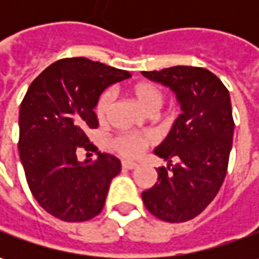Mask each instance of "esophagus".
<instances>
[{"mask_svg":"<svg viewBox=\"0 0 259 259\" xmlns=\"http://www.w3.org/2000/svg\"><path fill=\"white\" fill-rule=\"evenodd\" d=\"M122 167L126 168V170H134V168L138 167V164H137V163H133V161H122Z\"/></svg>","mask_w":259,"mask_h":259,"instance_id":"1","label":"esophagus"}]
</instances>
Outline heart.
<instances>
[{"label": "heart", "instance_id": "obj_1", "mask_svg": "<svg viewBox=\"0 0 259 259\" xmlns=\"http://www.w3.org/2000/svg\"><path fill=\"white\" fill-rule=\"evenodd\" d=\"M128 95L131 96V99L135 104L148 115L155 114L163 104V95L158 91V88L148 82H138L130 86ZM111 101L112 98L108 92L99 96L95 106V114L99 121H104L106 118L108 111L111 108ZM150 141L151 140L148 135H118L112 140V148L124 157H138L144 151L145 147L150 144Z\"/></svg>", "mask_w": 259, "mask_h": 259}]
</instances>
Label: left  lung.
<instances>
[{"label":"left lung","mask_w":259,"mask_h":259,"mask_svg":"<svg viewBox=\"0 0 259 259\" xmlns=\"http://www.w3.org/2000/svg\"><path fill=\"white\" fill-rule=\"evenodd\" d=\"M143 75L170 88L182 109L155 147L154 154L168 165L157 170L158 180L143 192V202L161 221L186 222L203 212L224 183L235 128L231 96L203 67L174 66Z\"/></svg>","instance_id":"1"}]
</instances>
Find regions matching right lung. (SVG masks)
Here are the masks:
<instances>
[{
    "label": "right lung",
    "mask_w": 259,
    "mask_h": 259,
    "mask_svg": "<svg viewBox=\"0 0 259 259\" xmlns=\"http://www.w3.org/2000/svg\"><path fill=\"white\" fill-rule=\"evenodd\" d=\"M131 77L85 57L62 59L30 85L20 106L18 151L31 193L47 213L85 222L101 213L121 161L86 137L98 126L95 106L108 86ZM79 146L97 151L94 163L77 161Z\"/></svg>",
    "instance_id": "add662e5"
}]
</instances>
